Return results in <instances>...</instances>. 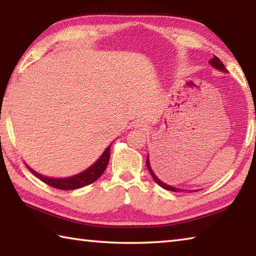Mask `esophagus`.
<instances>
[{
	"label": "esophagus",
	"instance_id": "obj_1",
	"mask_svg": "<svg viewBox=\"0 0 256 256\" xmlns=\"http://www.w3.org/2000/svg\"><path fill=\"white\" fill-rule=\"evenodd\" d=\"M136 126L138 128L144 130V128H146V124H144V122H142V120H138V122L136 123Z\"/></svg>",
	"mask_w": 256,
	"mask_h": 256
}]
</instances>
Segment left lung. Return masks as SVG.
Returning <instances> with one entry per match:
<instances>
[{
  "label": "left lung",
  "instance_id": "1",
  "mask_svg": "<svg viewBox=\"0 0 256 256\" xmlns=\"http://www.w3.org/2000/svg\"><path fill=\"white\" fill-rule=\"evenodd\" d=\"M209 63L211 64L212 66V68H216V70H220V71H224V72H227V70H226V68H224V66L222 64V60H220L218 58H216V56H214V58H212L210 60H209ZM146 167H148V170H149V172H150V174H151V176H152V178L154 180V182L156 183H157L159 186H162V188H164V190H172V192H180V188H174V186H172V185H168V184H166V183H164L162 180H160L159 178H158V176L154 174V170H152V168L150 167V162H149V154H148V157H146Z\"/></svg>",
  "mask_w": 256,
  "mask_h": 256
}]
</instances>
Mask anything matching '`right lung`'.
<instances>
[{
    "label": "right lung",
    "instance_id": "add662e5",
    "mask_svg": "<svg viewBox=\"0 0 256 256\" xmlns=\"http://www.w3.org/2000/svg\"><path fill=\"white\" fill-rule=\"evenodd\" d=\"M110 146H108L97 162L94 164H92L88 170H86L84 172H82L78 175L66 177V178H50V177H46L38 174V172L32 170L30 167L28 166L27 167L34 176L38 177L40 180H42L46 184H48L50 186H53V188H58V190H76L94 183V182H96L99 177L102 175V172L106 170L108 162H110Z\"/></svg>",
    "mask_w": 256,
    "mask_h": 256
}]
</instances>
